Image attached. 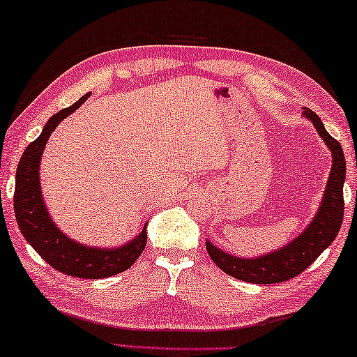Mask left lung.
I'll list each match as a JSON object with an SVG mask.
<instances>
[{"instance_id": "obj_1", "label": "left lung", "mask_w": 357, "mask_h": 357, "mask_svg": "<svg viewBox=\"0 0 357 357\" xmlns=\"http://www.w3.org/2000/svg\"><path fill=\"white\" fill-rule=\"evenodd\" d=\"M303 116L317 128L326 147L332 153V167L323 199H321L318 212L314 213L310 223L284 247L256 256V258L234 256L215 247L210 241L206 242L207 253L215 264L227 275L242 280V282L272 284L294 278L314 262V259L335 241L337 234L340 231L344 212L343 183L344 175H347V161H344L342 145L326 131L323 121L310 109H303Z\"/></svg>"}]
</instances>
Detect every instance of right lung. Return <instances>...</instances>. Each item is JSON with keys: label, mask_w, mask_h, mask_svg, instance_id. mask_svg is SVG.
Segmentation results:
<instances>
[{"label": "right lung", "mask_w": 357, "mask_h": 357, "mask_svg": "<svg viewBox=\"0 0 357 357\" xmlns=\"http://www.w3.org/2000/svg\"><path fill=\"white\" fill-rule=\"evenodd\" d=\"M90 93L71 107L50 116L43 132L23 151L15 172L14 210L23 237L38 251L40 258L55 271L77 278H107L130 268L147 245V225L132 241L115 248H98L75 242L61 232L45 207L40 190V160L47 140L69 114L77 110Z\"/></svg>", "instance_id": "add662e5"}]
</instances>
